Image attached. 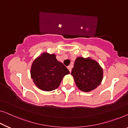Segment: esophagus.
<instances>
[{
	"mask_svg": "<svg viewBox=\"0 0 128 128\" xmlns=\"http://www.w3.org/2000/svg\"><path fill=\"white\" fill-rule=\"evenodd\" d=\"M67 68H68V70H70V72H71V70H72V67H71V66H68Z\"/></svg>",
	"mask_w": 128,
	"mask_h": 128,
	"instance_id": "obj_1",
	"label": "esophagus"
}]
</instances>
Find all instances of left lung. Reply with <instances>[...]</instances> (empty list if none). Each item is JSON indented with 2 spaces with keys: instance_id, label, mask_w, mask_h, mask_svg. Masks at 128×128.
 <instances>
[{
  "instance_id": "obj_1",
  "label": "left lung",
  "mask_w": 128,
  "mask_h": 128,
  "mask_svg": "<svg viewBox=\"0 0 128 128\" xmlns=\"http://www.w3.org/2000/svg\"><path fill=\"white\" fill-rule=\"evenodd\" d=\"M71 75L79 89L90 92L101 83L103 70L98 62L92 58L78 57L75 61Z\"/></svg>"
}]
</instances>
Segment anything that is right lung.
<instances>
[{
    "mask_svg": "<svg viewBox=\"0 0 128 128\" xmlns=\"http://www.w3.org/2000/svg\"><path fill=\"white\" fill-rule=\"evenodd\" d=\"M30 74L38 88L50 91L58 88L64 76L69 74L70 71L57 60L54 54L45 52L34 61Z\"/></svg>",
    "mask_w": 128,
    "mask_h": 128,
    "instance_id": "obj_1",
    "label": "right lung"
}]
</instances>
